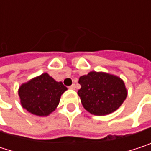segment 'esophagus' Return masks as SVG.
<instances>
[{"label":"esophagus","instance_id":"esophagus-1","mask_svg":"<svg viewBox=\"0 0 151 151\" xmlns=\"http://www.w3.org/2000/svg\"><path fill=\"white\" fill-rule=\"evenodd\" d=\"M75 84H73V85H72V86H69V88H71V89H75Z\"/></svg>","mask_w":151,"mask_h":151}]
</instances>
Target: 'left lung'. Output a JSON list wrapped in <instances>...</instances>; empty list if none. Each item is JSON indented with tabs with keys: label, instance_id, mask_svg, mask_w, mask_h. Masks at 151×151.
<instances>
[{
	"label": "left lung",
	"instance_id": "obj_1",
	"mask_svg": "<svg viewBox=\"0 0 151 151\" xmlns=\"http://www.w3.org/2000/svg\"><path fill=\"white\" fill-rule=\"evenodd\" d=\"M78 91L86 110L94 115H106L115 111L127 97L124 82L118 77L91 72L78 79Z\"/></svg>",
	"mask_w": 151,
	"mask_h": 151
}]
</instances>
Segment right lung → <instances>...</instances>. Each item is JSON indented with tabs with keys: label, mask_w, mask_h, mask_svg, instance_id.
I'll list each match as a JSON object with an SVG mask.
<instances>
[{
	"label": "right lung",
	"mask_w": 151,
	"mask_h": 151,
	"mask_svg": "<svg viewBox=\"0 0 151 151\" xmlns=\"http://www.w3.org/2000/svg\"><path fill=\"white\" fill-rule=\"evenodd\" d=\"M67 88L62 82L55 81L47 73H43L19 88V96L23 108L29 113L45 116L55 110L61 94Z\"/></svg>",
	"instance_id": "add662e5"
}]
</instances>
